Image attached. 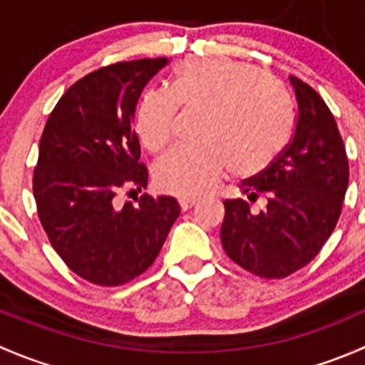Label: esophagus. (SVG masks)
I'll return each instance as SVG.
<instances>
[{"mask_svg": "<svg viewBox=\"0 0 365 365\" xmlns=\"http://www.w3.org/2000/svg\"><path fill=\"white\" fill-rule=\"evenodd\" d=\"M196 197H192V196H180L178 197V205H180V208L183 210V212H185V210H189V208H192L194 205H196Z\"/></svg>", "mask_w": 365, "mask_h": 365, "instance_id": "obj_1", "label": "esophagus"}]
</instances>
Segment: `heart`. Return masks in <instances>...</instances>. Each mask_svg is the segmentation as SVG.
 Instances as JSON below:
<instances>
[{"instance_id": "b5f03b06", "label": "heart", "mask_w": 365, "mask_h": 365, "mask_svg": "<svg viewBox=\"0 0 365 365\" xmlns=\"http://www.w3.org/2000/svg\"><path fill=\"white\" fill-rule=\"evenodd\" d=\"M178 108L200 109L201 139L169 150L153 165L165 192L200 194L224 169L237 176L263 171L292 135V104L284 86L268 73L230 58H187L175 68L169 93L146 91L135 113V132L150 152L175 134Z\"/></svg>"}]
</instances>
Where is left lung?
<instances>
[{
    "label": "left lung",
    "instance_id": "obj_1",
    "mask_svg": "<svg viewBox=\"0 0 365 365\" xmlns=\"http://www.w3.org/2000/svg\"><path fill=\"white\" fill-rule=\"evenodd\" d=\"M297 101L292 141L274 162L244 180L247 200L224 201L220 242L230 259L257 277L284 279L311 263L339 220L349 164L334 114L307 83L289 76Z\"/></svg>",
    "mask_w": 365,
    "mask_h": 365
}]
</instances>
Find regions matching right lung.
<instances>
[{"label":"right lung","instance_id":"add662e5","mask_svg":"<svg viewBox=\"0 0 365 365\" xmlns=\"http://www.w3.org/2000/svg\"><path fill=\"white\" fill-rule=\"evenodd\" d=\"M168 58L120 61L76 81L43 127L33 196L43 231L65 264L97 286L139 277L159 256L178 201L121 190L145 189L148 169L132 128L143 88Z\"/></svg>","mask_w":365,"mask_h":365}]
</instances>
